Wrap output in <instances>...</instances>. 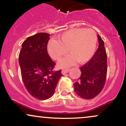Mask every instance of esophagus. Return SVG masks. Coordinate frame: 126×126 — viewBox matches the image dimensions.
<instances>
[{
  "instance_id": "esophagus-1",
  "label": "esophagus",
  "mask_w": 126,
  "mask_h": 126,
  "mask_svg": "<svg viewBox=\"0 0 126 126\" xmlns=\"http://www.w3.org/2000/svg\"><path fill=\"white\" fill-rule=\"evenodd\" d=\"M70 69L69 68H68V69H63L62 70V73L63 74V75H64V74H66V73H67L68 72H69L70 71Z\"/></svg>"
}]
</instances>
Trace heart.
<instances>
[{"instance_id":"b5f03b06","label":"heart","mask_w":126,"mask_h":126,"mask_svg":"<svg viewBox=\"0 0 126 126\" xmlns=\"http://www.w3.org/2000/svg\"><path fill=\"white\" fill-rule=\"evenodd\" d=\"M97 36L90 29L75 28L63 33L59 41L51 39L48 42L47 50L53 59L59 60L67 53L71 55L59 62V67L64 68L72 66L78 61L84 63L92 59L96 47Z\"/></svg>"}]
</instances>
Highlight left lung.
I'll return each instance as SVG.
<instances>
[{"label":"left lung","instance_id":"8db88e82","mask_svg":"<svg viewBox=\"0 0 126 126\" xmlns=\"http://www.w3.org/2000/svg\"><path fill=\"white\" fill-rule=\"evenodd\" d=\"M98 47L92 59L80 67L81 76L75 83V92L80 97L92 99L101 92L106 83L107 54L103 40L98 34Z\"/></svg>","mask_w":126,"mask_h":126}]
</instances>
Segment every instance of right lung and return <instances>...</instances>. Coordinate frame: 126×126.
Instances as JSON below:
<instances>
[{"instance_id": "add662e5", "label": "right lung", "mask_w": 126, "mask_h": 126, "mask_svg": "<svg viewBox=\"0 0 126 126\" xmlns=\"http://www.w3.org/2000/svg\"><path fill=\"white\" fill-rule=\"evenodd\" d=\"M50 34L39 33L22 45L19 55L24 85L31 96L41 100L51 97L60 78L61 70L54 71L56 63L48 55L47 46Z\"/></svg>"}]
</instances>
